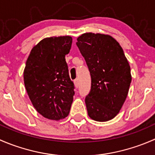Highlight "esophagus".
<instances>
[{"label": "esophagus", "mask_w": 155, "mask_h": 155, "mask_svg": "<svg viewBox=\"0 0 155 155\" xmlns=\"http://www.w3.org/2000/svg\"><path fill=\"white\" fill-rule=\"evenodd\" d=\"M74 84H75V86H76V87H79V79H76L74 80Z\"/></svg>", "instance_id": "1"}]
</instances>
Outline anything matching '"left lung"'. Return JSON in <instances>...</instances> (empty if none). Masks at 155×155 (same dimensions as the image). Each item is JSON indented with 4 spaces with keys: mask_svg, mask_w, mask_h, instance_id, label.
Wrapping results in <instances>:
<instances>
[{
    "mask_svg": "<svg viewBox=\"0 0 155 155\" xmlns=\"http://www.w3.org/2000/svg\"><path fill=\"white\" fill-rule=\"evenodd\" d=\"M76 46L91 78L85 101L87 114L94 121H109L119 112L130 85V68L124 51L111 36L101 34H82Z\"/></svg>",
    "mask_w": 155,
    "mask_h": 155,
    "instance_id": "1",
    "label": "left lung"
}]
</instances>
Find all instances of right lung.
Instances as JSON below:
<instances>
[{
  "instance_id": "right-lung-1",
  "label": "right lung",
  "mask_w": 155,
  "mask_h": 155,
  "mask_svg": "<svg viewBox=\"0 0 155 155\" xmlns=\"http://www.w3.org/2000/svg\"><path fill=\"white\" fill-rule=\"evenodd\" d=\"M71 45L69 36L45 38L32 48L26 61L28 94L36 110L48 119L64 118L73 103L75 86L65 60Z\"/></svg>"
}]
</instances>
